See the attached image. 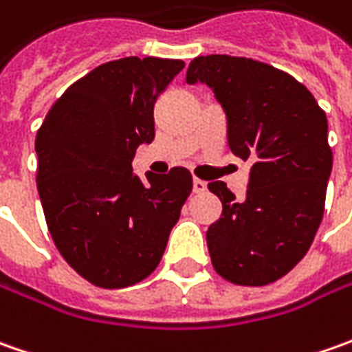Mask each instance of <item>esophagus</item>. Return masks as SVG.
<instances>
[{"instance_id":"esophagus-1","label":"esophagus","mask_w":352,"mask_h":352,"mask_svg":"<svg viewBox=\"0 0 352 352\" xmlns=\"http://www.w3.org/2000/svg\"><path fill=\"white\" fill-rule=\"evenodd\" d=\"M206 190H208V184L199 178H194V194H204Z\"/></svg>"}]
</instances>
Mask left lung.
Returning a JSON list of instances; mask_svg holds the SVG:
<instances>
[{"instance_id": "8db88e82", "label": "left lung", "mask_w": 352, "mask_h": 352, "mask_svg": "<svg viewBox=\"0 0 352 352\" xmlns=\"http://www.w3.org/2000/svg\"><path fill=\"white\" fill-rule=\"evenodd\" d=\"M186 82L211 88L231 153L252 162L243 201L225 182L208 186L223 206L206 233L213 268L233 284H270L304 258L323 219L333 168L327 117L304 84L252 58L197 56Z\"/></svg>"}]
</instances>
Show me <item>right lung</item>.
Listing matches in <instances>:
<instances>
[{
    "label": "right lung",
    "mask_w": 352,
    "mask_h": 352,
    "mask_svg": "<svg viewBox=\"0 0 352 352\" xmlns=\"http://www.w3.org/2000/svg\"><path fill=\"white\" fill-rule=\"evenodd\" d=\"M182 60L127 56L78 80L50 107L34 141L36 188L56 249L100 288H125L155 270L192 192V174L133 172L155 139V103Z\"/></svg>",
    "instance_id": "1"
}]
</instances>
